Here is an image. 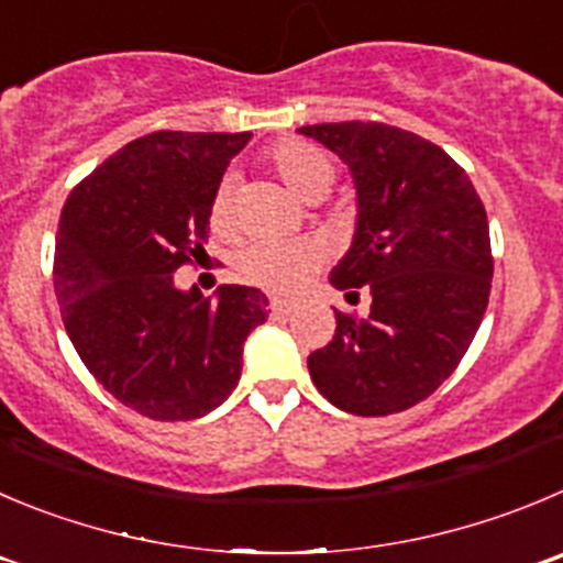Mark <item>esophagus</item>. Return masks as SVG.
<instances>
[{
    "instance_id": "1",
    "label": "esophagus",
    "mask_w": 563,
    "mask_h": 563,
    "mask_svg": "<svg viewBox=\"0 0 563 563\" xmlns=\"http://www.w3.org/2000/svg\"><path fill=\"white\" fill-rule=\"evenodd\" d=\"M296 307H298V303L285 301V298H271V309L276 314H290V312H296Z\"/></svg>"
}]
</instances>
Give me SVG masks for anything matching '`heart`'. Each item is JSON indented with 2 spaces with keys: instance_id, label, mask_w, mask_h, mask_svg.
I'll return each mask as SVG.
<instances>
[{
  "instance_id": "b5f03b06",
  "label": "heart",
  "mask_w": 563,
  "mask_h": 563,
  "mask_svg": "<svg viewBox=\"0 0 563 563\" xmlns=\"http://www.w3.org/2000/svg\"><path fill=\"white\" fill-rule=\"evenodd\" d=\"M273 170L301 201L325 198L334 185V163L312 143L290 141L273 152ZM232 216V179H223L212 196V227L227 229ZM314 267V254L307 245L256 240L238 254V271L245 282L271 292H296Z\"/></svg>"
}]
</instances>
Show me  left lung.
<instances>
[{"instance_id":"left-lung-1","label":"left lung","mask_w":563,"mask_h":563,"mask_svg":"<svg viewBox=\"0 0 563 563\" xmlns=\"http://www.w3.org/2000/svg\"><path fill=\"white\" fill-rule=\"evenodd\" d=\"M351 170L356 229L329 282L371 292L362 320L336 312V334L307 365L347 415L384 417L426 400L467 353L492 287L489 221L473 181L415 132L376 121L301 126Z\"/></svg>"}]
</instances>
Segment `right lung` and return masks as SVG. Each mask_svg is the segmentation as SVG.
I'll use <instances>...</instances> for the list:
<instances>
[{
    "instance_id": "obj_1",
    "label": "right lung",
    "mask_w": 563,
    "mask_h": 563,
    "mask_svg": "<svg viewBox=\"0 0 563 563\" xmlns=\"http://www.w3.org/2000/svg\"><path fill=\"white\" fill-rule=\"evenodd\" d=\"M249 132H152L68 196L55 240L63 323L96 382L152 420H196L238 387L245 336L265 323L256 287L179 290L205 251L212 196Z\"/></svg>"
}]
</instances>
